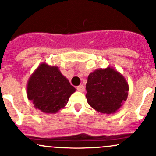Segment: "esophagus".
<instances>
[{"mask_svg": "<svg viewBox=\"0 0 156 156\" xmlns=\"http://www.w3.org/2000/svg\"><path fill=\"white\" fill-rule=\"evenodd\" d=\"M76 89L78 91H80V92H83L85 90V88H84V86L83 84L80 85V86L76 87Z\"/></svg>", "mask_w": 156, "mask_h": 156, "instance_id": "34e87169", "label": "esophagus"}]
</instances>
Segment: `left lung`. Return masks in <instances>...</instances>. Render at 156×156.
<instances>
[{"label":"left lung","instance_id":"8db88e82","mask_svg":"<svg viewBox=\"0 0 156 156\" xmlns=\"http://www.w3.org/2000/svg\"><path fill=\"white\" fill-rule=\"evenodd\" d=\"M88 104L101 113H114L126 101L129 87L114 69H100L88 76L86 84Z\"/></svg>","mask_w":156,"mask_h":156}]
</instances>
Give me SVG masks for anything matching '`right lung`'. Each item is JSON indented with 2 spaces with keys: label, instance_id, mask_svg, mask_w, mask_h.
Segmentation results:
<instances>
[{
  "label": "right lung",
  "instance_id": "1",
  "mask_svg": "<svg viewBox=\"0 0 156 156\" xmlns=\"http://www.w3.org/2000/svg\"><path fill=\"white\" fill-rule=\"evenodd\" d=\"M76 91L56 66L43 63L31 76L27 84V96L36 108L55 113L64 108Z\"/></svg>",
  "mask_w": 156,
  "mask_h": 156
}]
</instances>
